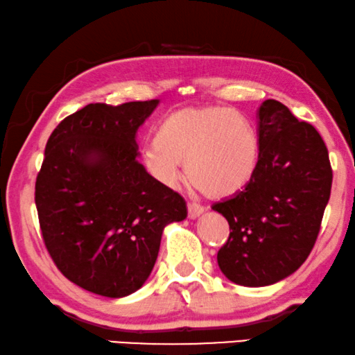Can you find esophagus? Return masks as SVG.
Instances as JSON below:
<instances>
[{
	"instance_id": "1",
	"label": "esophagus",
	"mask_w": 355,
	"mask_h": 355,
	"mask_svg": "<svg viewBox=\"0 0 355 355\" xmlns=\"http://www.w3.org/2000/svg\"><path fill=\"white\" fill-rule=\"evenodd\" d=\"M204 210L205 209L202 207V205H199V204H196V202H188V216L191 220L198 218L199 215H202Z\"/></svg>"
}]
</instances>
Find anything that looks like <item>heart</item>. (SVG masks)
Returning <instances> with one entry per match:
<instances>
[{
    "label": "heart",
    "instance_id": "1",
    "mask_svg": "<svg viewBox=\"0 0 355 355\" xmlns=\"http://www.w3.org/2000/svg\"><path fill=\"white\" fill-rule=\"evenodd\" d=\"M260 141L252 124L226 107L184 108L157 129L155 145L144 151L148 173L166 187L182 178L209 198H223L250 182L258 166Z\"/></svg>",
    "mask_w": 355,
    "mask_h": 355
}]
</instances>
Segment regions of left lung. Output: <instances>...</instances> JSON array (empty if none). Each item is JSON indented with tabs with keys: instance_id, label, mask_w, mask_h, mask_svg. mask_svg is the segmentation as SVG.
<instances>
[{
	"instance_id": "1",
	"label": "left lung",
	"mask_w": 355,
	"mask_h": 355,
	"mask_svg": "<svg viewBox=\"0 0 355 355\" xmlns=\"http://www.w3.org/2000/svg\"><path fill=\"white\" fill-rule=\"evenodd\" d=\"M258 166L244 188L211 204L228 220L230 237L216 260L231 282L276 284L309 257L330 199L329 150L314 125L277 100L258 111Z\"/></svg>"
}]
</instances>
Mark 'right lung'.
<instances>
[{
	"label": "right lung",
	"mask_w": 355,
	"mask_h": 355,
	"mask_svg": "<svg viewBox=\"0 0 355 355\" xmlns=\"http://www.w3.org/2000/svg\"><path fill=\"white\" fill-rule=\"evenodd\" d=\"M157 100L89 103L46 144L35 202L59 271L89 292L121 298L155 266L164 226L187 218L184 199L137 161V129Z\"/></svg>",
	"instance_id": "add662e5"
}]
</instances>
